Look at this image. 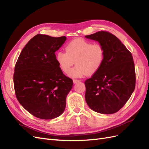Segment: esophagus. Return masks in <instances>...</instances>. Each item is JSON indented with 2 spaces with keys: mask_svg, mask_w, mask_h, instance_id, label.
I'll use <instances>...</instances> for the list:
<instances>
[{
  "mask_svg": "<svg viewBox=\"0 0 149 149\" xmlns=\"http://www.w3.org/2000/svg\"><path fill=\"white\" fill-rule=\"evenodd\" d=\"M73 83H74V84L77 83L78 82H79V81H80V80H78V79H73Z\"/></svg>",
  "mask_w": 149,
  "mask_h": 149,
  "instance_id": "1",
  "label": "esophagus"
}]
</instances>
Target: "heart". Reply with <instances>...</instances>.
Masks as SVG:
<instances>
[{
    "label": "heart",
    "instance_id": "b5f03b06",
    "mask_svg": "<svg viewBox=\"0 0 149 149\" xmlns=\"http://www.w3.org/2000/svg\"><path fill=\"white\" fill-rule=\"evenodd\" d=\"M104 55V49L101 44L78 38L67 45L66 52H56L55 58L63 73H67L75 62L77 66L69 71L68 76L76 78L96 73L103 63Z\"/></svg>",
    "mask_w": 149,
    "mask_h": 149
}]
</instances>
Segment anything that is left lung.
Masks as SVG:
<instances>
[{"label": "left lung", "mask_w": 149, "mask_h": 149, "mask_svg": "<svg viewBox=\"0 0 149 149\" xmlns=\"http://www.w3.org/2000/svg\"><path fill=\"white\" fill-rule=\"evenodd\" d=\"M104 49V60L96 73L86 80L85 100L98 113L111 114L119 111L136 86V73L131 53L115 35L106 31L85 36Z\"/></svg>", "instance_id": "1"}]
</instances>
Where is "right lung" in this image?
Returning a JSON list of instances; mask_svg holds the SVG:
<instances>
[{"label": "right lung", "mask_w": 149, "mask_h": 149, "mask_svg": "<svg viewBox=\"0 0 149 149\" xmlns=\"http://www.w3.org/2000/svg\"><path fill=\"white\" fill-rule=\"evenodd\" d=\"M66 37L38 34L22 49L15 66L13 84L17 100L36 118L52 119L63 114L73 80L60 69L55 52Z\"/></svg>", "instance_id": "right-lung-1"}]
</instances>
